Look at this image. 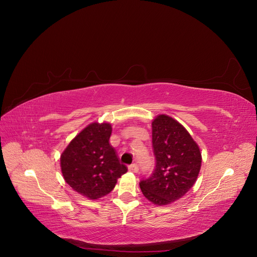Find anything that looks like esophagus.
<instances>
[{"mask_svg": "<svg viewBox=\"0 0 257 257\" xmlns=\"http://www.w3.org/2000/svg\"><path fill=\"white\" fill-rule=\"evenodd\" d=\"M128 169H130V172H132V173H137L139 170V167H138L137 164H132V165L128 166Z\"/></svg>", "mask_w": 257, "mask_h": 257, "instance_id": "esophagus-1", "label": "esophagus"}]
</instances>
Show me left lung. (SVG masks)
<instances>
[{"instance_id": "1", "label": "left lung", "mask_w": 257, "mask_h": 257, "mask_svg": "<svg viewBox=\"0 0 257 257\" xmlns=\"http://www.w3.org/2000/svg\"><path fill=\"white\" fill-rule=\"evenodd\" d=\"M153 152L156 166L148 179L140 181L144 197L162 206L182 198L198 179L202 156L187 130L167 115L153 123Z\"/></svg>"}]
</instances>
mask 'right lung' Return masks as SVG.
<instances>
[{
  "label": "right lung",
  "mask_w": 257,
  "mask_h": 257,
  "mask_svg": "<svg viewBox=\"0 0 257 257\" xmlns=\"http://www.w3.org/2000/svg\"><path fill=\"white\" fill-rule=\"evenodd\" d=\"M112 126L93 122L73 139L60 156V167L68 184L88 199L111 192L117 179L127 172L109 144Z\"/></svg>",
  "instance_id": "add662e5"
}]
</instances>
